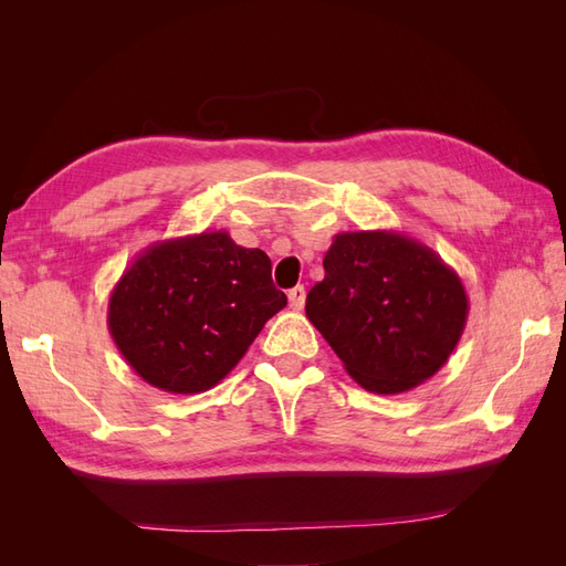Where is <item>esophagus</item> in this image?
Wrapping results in <instances>:
<instances>
[{
    "label": "esophagus",
    "mask_w": 566,
    "mask_h": 566,
    "mask_svg": "<svg viewBox=\"0 0 566 566\" xmlns=\"http://www.w3.org/2000/svg\"><path fill=\"white\" fill-rule=\"evenodd\" d=\"M287 300H290V310L300 312L302 306H304V300H306V290H304L302 285L293 287V290H290V293H287Z\"/></svg>",
    "instance_id": "obj_1"
}]
</instances>
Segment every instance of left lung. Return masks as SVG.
Wrapping results in <instances>:
<instances>
[{"mask_svg": "<svg viewBox=\"0 0 566 566\" xmlns=\"http://www.w3.org/2000/svg\"><path fill=\"white\" fill-rule=\"evenodd\" d=\"M306 318L368 391L401 394L449 361L468 323L458 273L397 231H349L323 256Z\"/></svg>", "mask_w": 566, "mask_h": 566, "instance_id": "left-lung-1", "label": "left lung"}]
</instances>
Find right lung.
<instances>
[{"label": "right lung", "mask_w": 566, "mask_h": 566, "mask_svg": "<svg viewBox=\"0 0 566 566\" xmlns=\"http://www.w3.org/2000/svg\"><path fill=\"white\" fill-rule=\"evenodd\" d=\"M285 304L266 252L202 231L136 254L111 293L108 331L142 380L198 394L227 378Z\"/></svg>", "instance_id": "add662e5"}]
</instances>
